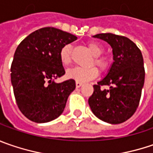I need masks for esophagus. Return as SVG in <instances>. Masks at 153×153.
<instances>
[{
  "mask_svg": "<svg viewBox=\"0 0 153 153\" xmlns=\"http://www.w3.org/2000/svg\"><path fill=\"white\" fill-rule=\"evenodd\" d=\"M82 82H79V81H76V83H75V85H76V87H80L81 85H82Z\"/></svg>",
  "mask_w": 153,
  "mask_h": 153,
  "instance_id": "esophagus-1",
  "label": "esophagus"
}]
</instances>
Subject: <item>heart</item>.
Listing matches in <instances>:
<instances>
[{"instance_id": "obj_1", "label": "heart", "mask_w": 153, "mask_h": 153, "mask_svg": "<svg viewBox=\"0 0 153 153\" xmlns=\"http://www.w3.org/2000/svg\"><path fill=\"white\" fill-rule=\"evenodd\" d=\"M87 46L91 54L94 56V60L91 64L92 65L95 64L101 71L107 69L110 66V61L106 56H102V54L103 53V47L96 42H90L87 43ZM71 52H72V49H71V45L69 44L63 46L60 50V60L64 66H68L72 62ZM97 74H98V71L95 67H91L88 68L75 67L67 71L68 78L79 82L91 80L96 78Z\"/></svg>"}]
</instances>
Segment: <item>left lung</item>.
I'll return each instance as SVG.
<instances>
[{
  "instance_id": "left-lung-1",
  "label": "left lung",
  "mask_w": 153,
  "mask_h": 153,
  "mask_svg": "<svg viewBox=\"0 0 153 153\" xmlns=\"http://www.w3.org/2000/svg\"><path fill=\"white\" fill-rule=\"evenodd\" d=\"M93 37L107 42L112 48L114 62L108 74L93 85L88 99L93 114L111 124L124 123L139 106L145 82L144 61L140 50L129 38L112 33H100ZM108 85L110 89H101Z\"/></svg>"
}]
</instances>
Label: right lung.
<instances>
[{
    "mask_svg": "<svg viewBox=\"0 0 153 153\" xmlns=\"http://www.w3.org/2000/svg\"><path fill=\"white\" fill-rule=\"evenodd\" d=\"M76 36L54 27L35 30L17 47L11 66V82L19 110L38 123L55 120L63 112L70 93L75 89L72 79L56 83L65 74L61 49Z\"/></svg>",
    "mask_w": 153,
    "mask_h": 153,
    "instance_id": "obj_1",
    "label": "right lung"
}]
</instances>
